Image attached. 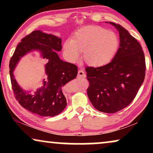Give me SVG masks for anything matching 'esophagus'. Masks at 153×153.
Segmentation results:
<instances>
[{"label":"esophagus","mask_w":153,"mask_h":153,"mask_svg":"<svg viewBox=\"0 0 153 153\" xmlns=\"http://www.w3.org/2000/svg\"><path fill=\"white\" fill-rule=\"evenodd\" d=\"M78 77H85V72L82 70H79L78 71Z\"/></svg>","instance_id":"34e87169"}]
</instances>
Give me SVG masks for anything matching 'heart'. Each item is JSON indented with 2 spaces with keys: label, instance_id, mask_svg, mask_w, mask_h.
Listing matches in <instances>:
<instances>
[{
  "label": "heart",
  "instance_id": "1",
  "mask_svg": "<svg viewBox=\"0 0 153 153\" xmlns=\"http://www.w3.org/2000/svg\"><path fill=\"white\" fill-rule=\"evenodd\" d=\"M119 39L111 30L100 26H88L76 31L70 40L64 43V52L70 61L83 58L91 65H102L114 57L118 49Z\"/></svg>",
  "mask_w": 153,
  "mask_h": 153
}]
</instances>
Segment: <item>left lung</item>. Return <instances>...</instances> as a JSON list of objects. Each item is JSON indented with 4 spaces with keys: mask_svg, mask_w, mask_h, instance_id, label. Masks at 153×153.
<instances>
[{
    "mask_svg": "<svg viewBox=\"0 0 153 153\" xmlns=\"http://www.w3.org/2000/svg\"><path fill=\"white\" fill-rule=\"evenodd\" d=\"M119 32L120 47L114 59L105 65L86 67L90 85L87 95L100 111L114 114L134 99L146 75L145 56L139 42L122 26L109 22Z\"/></svg>",
    "mask_w": 153,
    "mask_h": 153,
    "instance_id": "8db88e82",
    "label": "left lung"
}]
</instances>
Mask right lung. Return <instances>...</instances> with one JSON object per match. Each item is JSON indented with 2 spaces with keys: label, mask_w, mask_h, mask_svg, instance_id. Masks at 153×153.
<instances>
[{
  "label": "right lung",
  "mask_w": 153,
  "mask_h": 153,
  "mask_svg": "<svg viewBox=\"0 0 153 153\" xmlns=\"http://www.w3.org/2000/svg\"><path fill=\"white\" fill-rule=\"evenodd\" d=\"M61 43L60 37L34 30L21 40L10 60V79L16 100L22 107L41 116H57L65 109L67 101L62 88L76 78L78 73L76 65L60 59L56 51H61ZM33 50L41 52L47 64L43 85L31 94L18 85L13 71L20 58Z\"/></svg>",
  "instance_id": "obj_1"
}]
</instances>
